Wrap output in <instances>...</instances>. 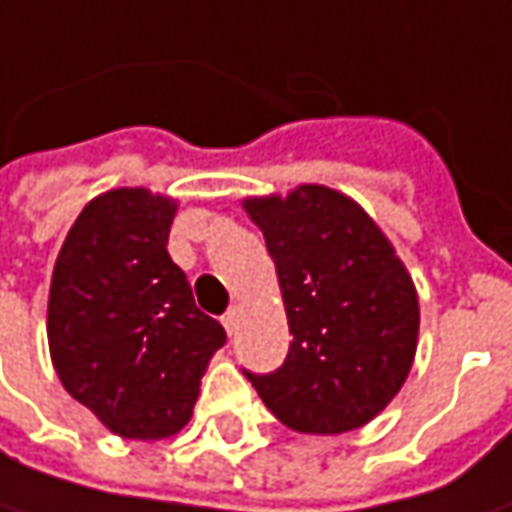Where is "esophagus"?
Wrapping results in <instances>:
<instances>
[{"instance_id":"obj_1","label":"esophagus","mask_w":512,"mask_h":512,"mask_svg":"<svg viewBox=\"0 0 512 512\" xmlns=\"http://www.w3.org/2000/svg\"><path fill=\"white\" fill-rule=\"evenodd\" d=\"M239 313H242L239 307H230L225 316H222V325H225L227 336H233V333L239 330Z\"/></svg>"}]
</instances>
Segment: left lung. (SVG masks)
Here are the masks:
<instances>
[{
	"instance_id": "1",
	"label": "left lung",
	"mask_w": 512,
	"mask_h": 512,
	"mask_svg": "<svg viewBox=\"0 0 512 512\" xmlns=\"http://www.w3.org/2000/svg\"><path fill=\"white\" fill-rule=\"evenodd\" d=\"M276 265L293 342L276 373H247L296 433L339 436L376 419L416 359L419 293L367 210L325 185L247 196Z\"/></svg>"
}]
</instances>
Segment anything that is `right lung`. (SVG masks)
Here are the masks:
<instances>
[{
  "label": "right lung",
  "instance_id": "obj_1",
  "mask_svg": "<svg viewBox=\"0 0 512 512\" xmlns=\"http://www.w3.org/2000/svg\"><path fill=\"white\" fill-rule=\"evenodd\" d=\"M179 202L113 187L82 207L56 256L50 362L70 396L110 433L159 442L193 416L225 327L205 316L168 236Z\"/></svg>",
  "mask_w": 512,
  "mask_h": 512
}]
</instances>
